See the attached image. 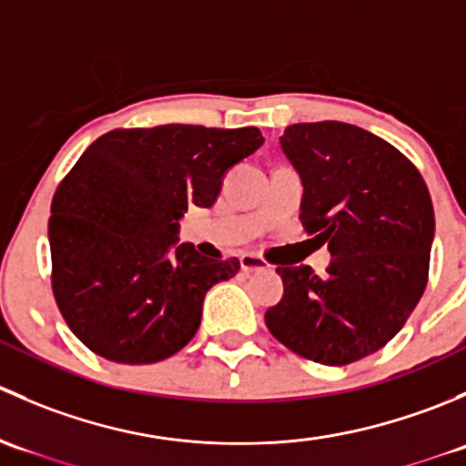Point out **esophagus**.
I'll return each instance as SVG.
<instances>
[{
  "mask_svg": "<svg viewBox=\"0 0 466 466\" xmlns=\"http://www.w3.org/2000/svg\"><path fill=\"white\" fill-rule=\"evenodd\" d=\"M268 263L257 255H243L241 257V270L243 272H259V270H268Z\"/></svg>",
  "mask_w": 466,
  "mask_h": 466,
  "instance_id": "34e87169",
  "label": "esophagus"
}]
</instances>
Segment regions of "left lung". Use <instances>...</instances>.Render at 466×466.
<instances>
[{
	"instance_id": "1",
	"label": "left lung",
	"mask_w": 466,
	"mask_h": 466,
	"mask_svg": "<svg viewBox=\"0 0 466 466\" xmlns=\"http://www.w3.org/2000/svg\"><path fill=\"white\" fill-rule=\"evenodd\" d=\"M304 194L299 220L331 252L327 275L279 266L272 336L322 365L388 345L424 295L435 214L424 177L392 144L342 121L293 124L279 137Z\"/></svg>"
}]
</instances>
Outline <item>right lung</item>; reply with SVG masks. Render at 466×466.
Masks as SVG:
<instances>
[{
  "instance_id": "right-lung-1",
  "label": "right lung",
  "mask_w": 466,
  "mask_h": 466,
  "mask_svg": "<svg viewBox=\"0 0 466 466\" xmlns=\"http://www.w3.org/2000/svg\"><path fill=\"white\" fill-rule=\"evenodd\" d=\"M261 144L259 128L168 124L112 130L81 155L51 203L49 246L56 302L83 345L146 365L196 336L207 290L241 263L177 243L180 218L214 205Z\"/></svg>"
}]
</instances>
